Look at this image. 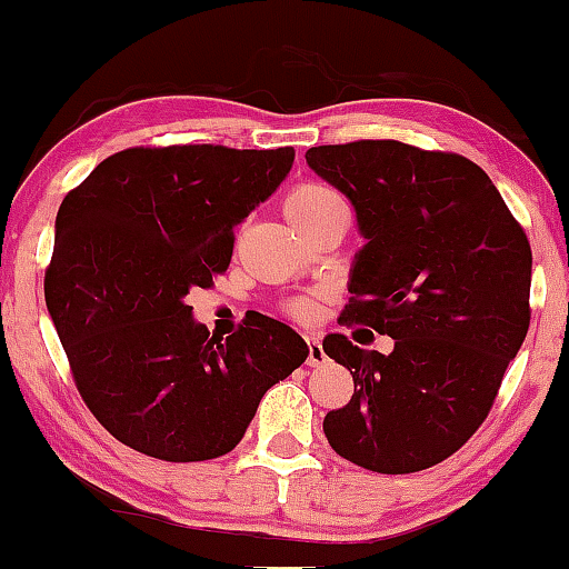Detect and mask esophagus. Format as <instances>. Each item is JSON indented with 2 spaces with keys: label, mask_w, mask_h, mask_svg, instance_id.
Segmentation results:
<instances>
[{
  "label": "esophagus",
  "mask_w": 569,
  "mask_h": 569,
  "mask_svg": "<svg viewBox=\"0 0 569 569\" xmlns=\"http://www.w3.org/2000/svg\"><path fill=\"white\" fill-rule=\"evenodd\" d=\"M306 347H309V357H306V366L319 368L328 362V355H325L322 341H319L317 333H306Z\"/></svg>",
  "instance_id": "esophagus-1"
}]
</instances>
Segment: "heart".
Here are the masks:
<instances>
[{
	"mask_svg": "<svg viewBox=\"0 0 569 569\" xmlns=\"http://www.w3.org/2000/svg\"><path fill=\"white\" fill-rule=\"evenodd\" d=\"M336 207H343L341 199H338L333 190L325 188V184L319 182L298 184V188H292L284 199V214L292 226H301V222L311 220V217L328 212V209H336ZM315 311L317 306L311 301H303L296 306V315L301 319L315 317Z\"/></svg>",
	"mask_w": 569,
	"mask_h": 569,
	"instance_id": "b5f03b06",
	"label": "heart"
}]
</instances>
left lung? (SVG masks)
Segmentation results:
<instances>
[{"label":"left lung","mask_w":569,"mask_h":569,"mask_svg":"<svg viewBox=\"0 0 569 569\" xmlns=\"http://www.w3.org/2000/svg\"><path fill=\"white\" fill-rule=\"evenodd\" d=\"M306 163L347 196L366 239L343 319L395 341L381 355L325 336V355L355 379L325 438L376 473L432 468L481 427L525 343L527 236L487 171L455 152L366 139L311 147Z\"/></svg>","instance_id":"1"}]
</instances>
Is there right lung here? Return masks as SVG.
<instances>
[{
	"label": "right lung",
	"mask_w": 569,
	"mask_h": 569,
	"mask_svg": "<svg viewBox=\"0 0 569 569\" xmlns=\"http://www.w3.org/2000/svg\"><path fill=\"white\" fill-rule=\"evenodd\" d=\"M292 161V147H131L61 201L44 303L82 400L120 443L166 462L228 455L309 357L279 319L214 338L184 303L226 271L233 228Z\"/></svg>",
	"instance_id": "1"
}]
</instances>
